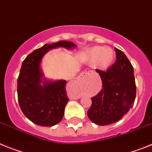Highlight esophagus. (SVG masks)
I'll return each instance as SVG.
<instances>
[{
	"mask_svg": "<svg viewBox=\"0 0 152 152\" xmlns=\"http://www.w3.org/2000/svg\"><path fill=\"white\" fill-rule=\"evenodd\" d=\"M86 76H87V73H81V76H83V77H85Z\"/></svg>",
	"mask_w": 152,
	"mask_h": 152,
	"instance_id": "1",
	"label": "esophagus"
}]
</instances>
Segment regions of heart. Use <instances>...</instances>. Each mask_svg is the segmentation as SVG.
<instances>
[{"instance_id": "obj_1", "label": "heart", "mask_w": 152, "mask_h": 152, "mask_svg": "<svg viewBox=\"0 0 152 152\" xmlns=\"http://www.w3.org/2000/svg\"><path fill=\"white\" fill-rule=\"evenodd\" d=\"M88 62L95 64L99 69H106L113 64L115 53L111 48L96 46L90 49L87 54Z\"/></svg>"}]
</instances>
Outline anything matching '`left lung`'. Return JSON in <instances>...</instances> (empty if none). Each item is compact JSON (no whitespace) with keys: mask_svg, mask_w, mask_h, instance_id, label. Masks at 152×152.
<instances>
[{"mask_svg":"<svg viewBox=\"0 0 152 152\" xmlns=\"http://www.w3.org/2000/svg\"><path fill=\"white\" fill-rule=\"evenodd\" d=\"M117 60L106 71L96 69L102 88L91 98L87 115L99 126L113 124L132 108L136 99V86L133 66L122 50L116 48Z\"/></svg>","mask_w":152,"mask_h":152,"instance_id":"1","label":"left lung"}]
</instances>
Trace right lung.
<instances>
[{"label":"right lung","instance_id":"right-lung-1","mask_svg":"<svg viewBox=\"0 0 152 152\" xmlns=\"http://www.w3.org/2000/svg\"><path fill=\"white\" fill-rule=\"evenodd\" d=\"M59 47L69 49L76 45L60 41L36 49L23 61L17 79L18 102L22 111L32 123L42 126H52L61 122L69 101L66 91L67 82L47 81L43 79L40 67L44 55Z\"/></svg>","mask_w":152,"mask_h":152}]
</instances>
